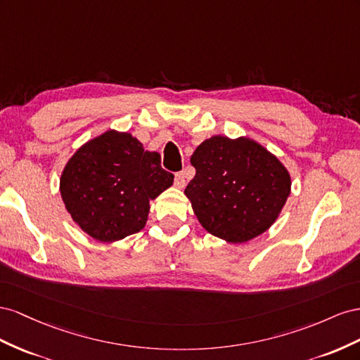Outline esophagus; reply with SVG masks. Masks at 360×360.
Masks as SVG:
<instances>
[{
    "mask_svg": "<svg viewBox=\"0 0 360 360\" xmlns=\"http://www.w3.org/2000/svg\"><path fill=\"white\" fill-rule=\"evenodd\" d=\"M174 187H178V188L186 187V176H184L182 172L174 174Z\"/></svg>",
    "mask_w": 360,
    "mask_h": 360,
    "instance_id": "obj_1",
    "label": "esophagus"
}]
</instances>
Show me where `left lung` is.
I'll return each instance as SVG.
<instances>
[{
  "label": "left lung",
  "instance_id": "1",
  "mask_svg": "<svg viewBox=\"0 0 360 360\" xmlns=\"http://www.w3.org/2000/svg\"><path fill=\"white\" fill-rule=\"evenodd\" d=\"M190 161L196 176L184 193L203 228L228 243L264 233L291 193L283 164L248 137L214 136L200 143Z\"/></svg>",
  "mask_w": 360,
  "mask_h": 360
}]
</instances>
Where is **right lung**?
<instances>
[{
	"mask_svg": "<svg viewBox=\"0 0 360 360\" xmlns=\"http://www.w3.org/2000/svg\"><path fill=\"white\" fill-rule=\"evenodd\" d=\"M172 184L158 152L145 150L129 132L110 129L70 157L60 193L81 229L101 243H115L145 228L149 200Z\"/></svg>",
	"mask_w": 360,
	"mask_h": 360,
	"instance_id": "1",
	"label": "right lung"
}]
</instances>
